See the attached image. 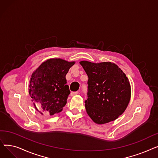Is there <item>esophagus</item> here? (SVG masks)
I'll use <instances>...</instances> for the list:
<instances>
[{
  "label": "esophagus",
  "mask_w": 158,
  "mask_h": 158,
  "mask_svg": "<svg viewBox=\"0 0 158 158\" xmlns=\"http://www.w3.org/2000/svg\"><path fill=\"white\" fill-rule=\"evenodd\" d=\"M78 94H79L78 91H77V92H71L70 95L71 96H74V95H77Z\"/></svg>",
  "instance_id": "obj_1"
}]
</instances>
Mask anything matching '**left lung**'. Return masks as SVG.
Listing matches in <instances>:
<instances>
[{"mask_svg": "<svg viewBox=\"0 0 158 158\" xmlns=\"http://www.w3.org/2000/svg\"><path fill=\"white\" fill-rule=\"evenodd\" d=\"M80 64L87 76L88 98L85 107L96 123L103 124L117 119L126 107L131 98V86L126 74L114 63Z\"/></svg>", "mask_w": 158, "mask_h": 158, "instance_id": "1", "label": "left lung"}]
</instances>
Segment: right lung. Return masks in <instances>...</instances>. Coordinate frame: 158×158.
<instances>
[{
	"mask_svg": "<svg viewBox=\"0 0 158 158\" xmlns=\"http://www.w3.org/2000/svg\"><path fill=\"white\" fill-rule=\"evenodd\" d=\"M74 63L61 59H50L32 73L29 92L32 101L40 105V113L53 115L63 110L70 94L65 77ZM34 106L38 111L35 103Z\"/></svg>",
	"mask_w": 158,
	"mask_h": 158,
	"instance_id": "right-lung-1",
	"label": "right lung"
}]
</instances>
